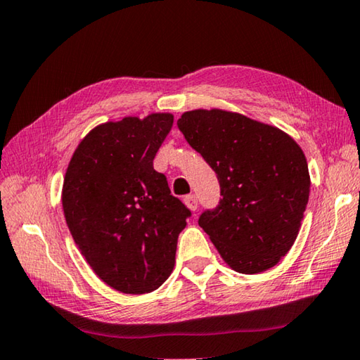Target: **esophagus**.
Instances as JSON below:
<instances>
[{
  "instance_id": "34e87169",
  "label": "esophagus",
  "mask_w": 360,
  "mask_h": 360,
  "mask_svg": "<svg viewBox=\"0 0 360 360\" xmlns=\"http://www.w3.org/2000/svg\"><path fill=\"white\" fill-rule=\"evenodd\" d=\"M184 202H186V206L191 209V211H197L198 200H197V197H195V195H187V197L184 198Z\"/></svg>"
}]
</instances>
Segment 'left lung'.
I'll return each mask as SVG.
<instances>
[{
    "label": "left lung",
    "instance_id": "1",
    "mask_svg": "<svg viewBox=\"0 0 360 360\" xmlns=\"http://www.w3.org/2000/svg\"><path fill=\"white\" fill-rule=\"evenodd\" d=\"M178 127L220 184L219 206L198 225L231 269H271L292 247L309 202L304 151L283 130L226 110L186 112Z\"/></svg>",
    "mask_w": 360,
    "mask_h": 360
}]
</instances>
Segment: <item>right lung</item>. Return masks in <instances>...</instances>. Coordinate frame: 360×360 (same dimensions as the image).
Instances as JSON below:
<instances>
[{
    "instance_id": "right-lung-1",
    "label": "right lung",
    "mask_w": 360,
    "mask_h": 360,
    "mask_svg": "<svg viewBox=\"0 0 360 360\" xmlns=\"http://www.w3.org/2000/svg\"><path fill=\"white\" fill-rule=\"evenodd\" d=\"M172 113L126 116L96 126L72 154L63 211L78 250L113 290L145 294L173 272L191 211L153 167Z\"/></svg>"
}]
</instances>
